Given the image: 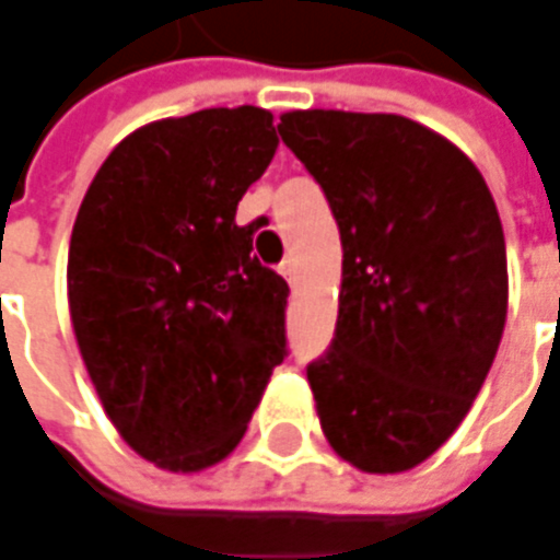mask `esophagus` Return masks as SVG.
I'll return each instance as SVG.
<instances>
[{
    "mask_svg": "<svg viewBox=\"0 0 560 560\" xmlns=\"http://www.w3.org/2000/svg\"><path fill=\"white\" fill-rule=\"evenodd\" d=\"M279 272L294 284V276H298V260H294V257H284V260L279 262Z\"/></svg>",
    "mask_w": 560,
    "mask_h": 560,
    "instance_id": "1",
    "label": "esophagus"
}]
</instances>
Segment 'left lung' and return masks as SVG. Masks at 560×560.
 Segmentation results:
<instances>
[{
    "mask_svg": "<svg viewBox=\"0 0 560 560\" xmlns=\"http://www.w3.org/2000/svg\"><path fill=\"white\" fill-rule=\"evenodd\" d=\"M279 136L343 247L335 340L306 369L322 431L359 471H409L462 424L505 331L495 201L465 151L399 114L288 110Z\"/></svg>",
    "mask_w": 560,
    "mask_h": 560,
    "instance_id": "obj_1",
    "label": "left lung"
}]
</instances>
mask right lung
Returning a JSON list of instances; mask_svg holds the SVG:
<instances>
[{"label":"right lung","instance_id":"obj_1","mask_svg":"<svg viewBox=\"0 0 560 560\" xmlns=\"http://www.w3.org/2000/svg\"><path fill=\"white\" fill-rule=\"evenodd\" d=\"M279 148L262 107L139 126L107 154L73 222L68 303L110 424L164 471L242 443L284 350L288 281L235 210Z\"/></svg>","mask_w":560,"mask_h":560}]
</instances>
